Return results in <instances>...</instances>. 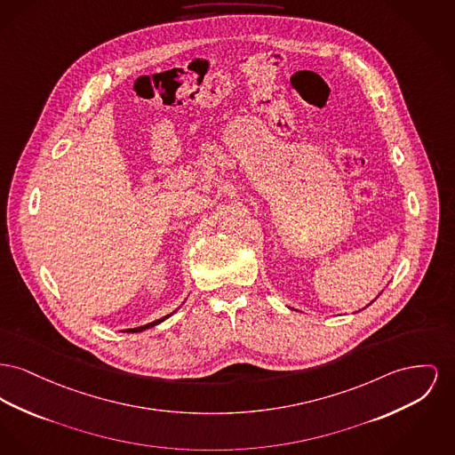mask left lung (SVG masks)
Returning a JSON list of instances; mask_svg holds the SVG:
<instances>
[{"mask_svg": "<svg viewBox=\"0 0 455 455\" xmlns=\"http://www.w3.org/2000/svg\"><path fill=\"white\" fill-rule=\"evenodd\" d=\"M371 302H373V300H371ZM371 302H370V304H371ZM370 304H368V306H370Z\"/></svg>", "mask_w": 455, "mask_h": 455, "instance_id": "obj_1", "label": "left lung"}]
</instances>
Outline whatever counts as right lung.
<instances>
[{
    "label": "right lung",
    "mask_w": 455,
    "mask_h": 455,
    "mask_svg": "<svg viewBox=\"0 0 455 455\" xmlns=\"http://www.w3.org/2000/svg\"><path fill=\"white\" fill-rule=\"evenodd\" d=\"M180 307V306H179ZM177 311V309H175ZM173 311V313H175ZM173 313H170V315H166V316H163L160 320L151 321V323H148V324H142V326H135V328H131V330H125V331H131V333H137V331H144V330H148V328H153V326H156V324H160L163 321L166 320V318H170Z\"/></svg>",
    "instance_id": "add662e5"
}]
</instances>
